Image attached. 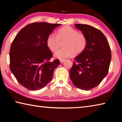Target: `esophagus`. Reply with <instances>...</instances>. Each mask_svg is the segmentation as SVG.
<instances>
[{"label": "esophagus", "mask_w": 122, "mask_h": 122, "mask_svg": "<svg viewBox=\"0 0 122 122\" xmlns=\"http://www.w3.org/2000/svg\"><path fill=\"white\" fill-rule=\"evenodd\" d=\"M60 63H62L64 61H65V60H60Z\"/></svg>", "instance_id": "esophagus-1"}]
</instances>
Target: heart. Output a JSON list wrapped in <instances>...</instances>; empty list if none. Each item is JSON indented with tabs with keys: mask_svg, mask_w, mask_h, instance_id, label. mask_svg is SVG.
I'll return each instance as SVG.
<instances>
[{
	"mask_svg": "<svg viewBox=\"0 0 122 122\" xmlns=\"http://www.w3.org/2000/svg\"><path fill=\"white\" fill-rule=\"evenodd\" d=\"M63 42V48L55 53V58L63 60L73 54H79L85 49L87 40L83 34L78 33L75 29L67 26L59 30L56 36L49 34L46 41L47 46L51 51H57Z\"/></svg>",
	"mask_w": 122,
	"mask_h": 122,
	"instance_id": "1",
	"label": "heart"
}]
</instances>
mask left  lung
<instances>
[{
	"label": "left lung",
	"mask_w": 122,
	"mask_h": 122,
	"mask_svg": "<svg viewBox=\"0 0 122 122\" xmlns=\"http://www.w3.org/2000/svg\"><path fill=\"white\" fill-rule=\"evenodd\" d=\"M75 26L86 36L87 44L75 57L69 76L76 87L89 90L97 86L108 74L111 49L106 37L98 29L84 24Z\"/></svg>",
	"instance_id": "left-lung-1"
}]
</instances>
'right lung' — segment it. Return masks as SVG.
I'll return each mask as SVG.
<instances>
[{
    "label": "right lung",
    "instance_id": "add662e5",
    "mask_svg": "<svg viewBox=\"0 0 122 122\" xmlns=\"http://www.w3.org/2000/svg\"><path fill=\"white\" fill-rule=\"evenodd\" d=\"M45 22L26 26L18 33L10 51V68L18 82L31 90L46 86L53 78L58 59L49 60L53 55L47 46V38L57 26Z\"/></svg>",
    "mask_w": 122,
    "mask_h": 122
}]
</instances>
